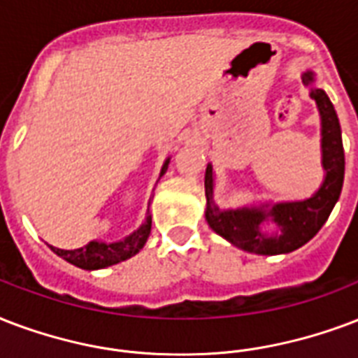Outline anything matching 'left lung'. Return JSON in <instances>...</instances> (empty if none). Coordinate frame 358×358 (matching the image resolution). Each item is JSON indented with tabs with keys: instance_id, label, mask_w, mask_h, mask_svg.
<instances>
[{
	"instance_id": "1",
	"label": "left lung",
	"mask_w": 358,
	"mask_h": 358,
	"mask_svg": "<svg viewBox=\"0 0 358 358\" xmlns=\"http://www.w3.org/2000/svg\"><path fill=\"white\" fill-rule=\"evenodd\" d=\"M313 80V71L302 73V82L304 86H310V97L315 99L321 116V163L324 169V180L312 197L293 203L222 210L214 203V171L210 163L206 167V222L212 231L244 252L257 255H280L299 250L300 245L310 242L319 233V229L329 220L334 204L340 199L345 171L342 129L329 95L321 88H315ZM268 219L276 222L280 229L276 235L270 237L260 231V225Z\"/></svg>"
}]
</instances>
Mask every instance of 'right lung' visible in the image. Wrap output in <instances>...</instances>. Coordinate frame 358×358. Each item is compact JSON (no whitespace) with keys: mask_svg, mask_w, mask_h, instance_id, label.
<instances>
[{"mask_svg":"<svg viewBox=\"0 0 358 358\" xmlns=\"http://www.w3.org/2000/svg\"><path fill=\"white\" fill-rule=\"evenodd\" d=\"M167 167L169 159L163 163L159 176L165 174ZM150 231H152V215L148 214L143 225L136 229L135 233H131L129 236H125L124 240H118V242H113V244L94 240V242H90V244H86L84 248H78V250H59V248H54V245H50V248L56 255L65 259L67 263L75 264L78 268H106V266L122 263L125 259L133 257V255H136V253L141 252L144 248V244H146V240H148Z\"/></svg>","mask_w":358,"mask_h":358,"instance_id":"add662e5","label":"right lung"}]
</instances>
